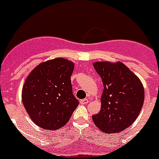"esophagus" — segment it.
I'll list each match as a JSON object with an SVG mask.
<instances>
[{
    "label": "esophagus",
    "mask_w": 159,
    "mask_h": 159,
    "mask_svg": "<svg viewBox=\"0 0 159 159\" xmlns=\"http://www.w3.org/2000/svg\"><path fill=\"white\" fill-rule=\"evenodd\" d=\"M80 102L81 104H87V103L89 102V100H88V99H81Z\"/></svg>",
    "instance_id": "obj_1"
}]
</instances>
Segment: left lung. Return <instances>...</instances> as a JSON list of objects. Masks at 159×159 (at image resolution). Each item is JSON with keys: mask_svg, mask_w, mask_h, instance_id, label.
Listing matches in <instances>:
<instances>
[{"mask_svg": "<svg viewBox=\"0 0 159 159\" xmlns=\"http://www.w3.org/2000/svg\"><path fill=\"white\" fill-rule=\"evenodd\" d=\"M95 71L103 84L101 109L92 116L101 131L119 133L133 124L143 107L144 88L139 78L120 61H97Z\"/></svg>", "mask_w": 159, "mask_h": 159, "instance_id": "1", "label": "left lung"}]
</instances>
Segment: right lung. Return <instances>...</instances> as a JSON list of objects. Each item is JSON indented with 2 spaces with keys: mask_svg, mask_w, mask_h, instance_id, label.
Here are the masks:
<instances>
[{
  "mask_svg": "<svg viewBox=\"0 0 159 159\" xmlns=\"http://www.w3.org/2000/svg\"><path fill=\"white\" fill-rule=\"evenodd\" d=\"M74 67L71 60L57 57L39 64L26 77L22 102L38 127L56 130L69 121L79 105L71 82Z\"/></svg>",
  "mask_w": 159,
  "mask_h": 159,
  "instance_id": "obj_1",
  "label": "right lung"
}]
</instances>
